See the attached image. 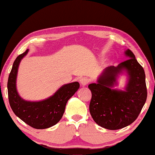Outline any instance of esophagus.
Wrapping results in <instances>:
<instances>
[{"label":"esophagus","instance_id":"obj_1","mask_svg":"<svg viewBox=\"0 0 155 155\" xmlns=\"http://www.w3.org/2000/svg\"><path fill=\"white\" fill-rule=\"evenodd\" d=\"M80 84H82V86H85L86 84H87L90 81V79L87 77H84L80 79Z\"/></svg>","mask_w":155,"mask_h":155}]
</instances>
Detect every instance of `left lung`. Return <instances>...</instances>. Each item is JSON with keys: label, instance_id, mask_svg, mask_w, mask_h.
I'll list each match as a JSON object with an SVG mask.
<instances>
[{"label": "left lung", "instance_id": "1", "mask_svg": "<svg viewBox=\"0 0 155 155\" xmlns=\"http://www.w3.org/2000/svg\"><path fill=\"white\" fill-rule=\"evenodd\" d=\"M125 54L128 60L117 67L109 66L99 78L97 83L88 85L92 99L90 112L97 124L109 130H118L129 126L136 120L147 99L145 74L130 49ZM126 71L129 82L125 91L112 89L117 84L118 74Z\"/></svg>", "mask_w": 155, "mask_h": 155}]
</instances>
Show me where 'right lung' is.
Segmentation results:
<instances>
[{
    "mask_svg": "<svg viewBox=\"0 0 155 155\" xmlns=\"http://www.w3.org/2000/svg\"><path fill=\"white\" fill-rule=\"evenodd\" d=\"M27 49L14 61L8 81V100L12 111L25 124L36 129H45L56 125L61 119L68 99L80 87L78 82L61 87L54 95L40 101H25L18 94L16 79L20 61L28 53Z\"/></svg>",
    "mask_w": 155,
    "mask_h": 155,
    "instance_id": "right-lung-1",
    "label": "right lung"
}]
</instances>
